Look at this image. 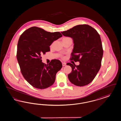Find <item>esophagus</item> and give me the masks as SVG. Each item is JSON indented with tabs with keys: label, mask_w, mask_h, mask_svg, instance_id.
<instances>
[{
	"label": "esophagus",
	"mask_w": 121,
	"mask_h": 121,
	"mask_svg": "<svg viewBox=\"0 0 121 121\" xmlns=\"http://www.w3.org/2000/svg\"><path fill=\"white\" fill-rule=\"evenodd\" d=\"M63 66H65L66 65V63H62Z\"/></svg>",
	"instance_id": "obj_1"
}]
</instances>
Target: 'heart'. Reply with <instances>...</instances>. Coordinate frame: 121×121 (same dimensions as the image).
Here are the masks:
<instances>
[{"mask_svg": "<svg viewBox=\"0 0 121 121\" xmlns=\"http://www.w3.org/2000/svg\"><path fill=\"white\" fill-rule=\"evenodd\" d=\"M66 38H68V37H66Z\"/></svg>", "mask_w": 121, "mask_h": 121, "instance_id": "obj_1", "label": "heart"}]
</instances>
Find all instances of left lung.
Instances as JSON below:
<instances>
[{"label": "left lung", "mask_w": 121, "mask_h": 121, "mask_svg": "<svg viewBox=\"0 0 121 121\" xmlns=\"http://www.w3.org/2000/svg\"><path fill=\"white\" fill-rule=\"evenodd\" d=\"M61 33L73 39L71 59L80 63L79 65L67 64L72 68L68 79L77 86H86L94 80L101 67L103 50L99 35L91 26L85 24L76 26Z\"/></svg>", "instance_id": "obj_1"}]
</instances>
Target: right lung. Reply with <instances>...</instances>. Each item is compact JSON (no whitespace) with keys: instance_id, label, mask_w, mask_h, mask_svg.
<instances>
[{"instance_id":"1","label":"right lung","mask_w":121,"mask_h":121,"mask_svg":"<svg viewBox=\"0 0 121 121\" xmlns=\"http://www.w3.org/2000/svg\"><path fill=\"white\" fill-rule=\"evenodd\" d=\"M61 37L59 32H48L35 26L26 30L20 36L17 60L23 77L35 88L46 89L55 82L56 73L62 68V63L53 59L44 64L41 56L49 52V46Z\"/></svg>"}]
</instances>
